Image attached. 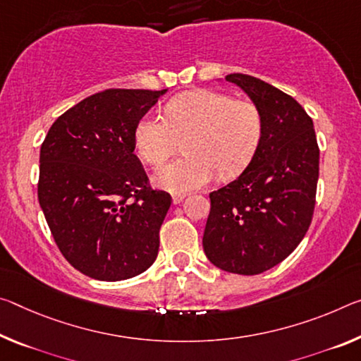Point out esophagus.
I'll use <instances>...</instances> for the list:
<instances>
[{"label": "esophagus", "mask_w": 361, "mask_h": 361, "mask_svg": "<svg viewBox=\"0 0 361 361\" xmlns=\"http://www.w3.org/2000/svg\"><path fill=\"white\" fill-rule=\"evenodd\" d=\"M186 197V194L185 192H180V194H173V196H171V201H173V204H180L183 199Z\"/></svg>", "instance_id": "esophagus-1"}]
</instances>
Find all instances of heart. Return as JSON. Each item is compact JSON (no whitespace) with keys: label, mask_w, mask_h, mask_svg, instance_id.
<instances>
[{"label":"heart","mask_w":361,"mask_h":361,"mask_svg":"<svg viewBox=\"0 0 361 361\" xmlns=\"http://www.w3.org/2000/svg\"><path fill=\"white\" fill-rule=\"evenodd\" d=\"M263 136V116L254 101L234 99L214 90H192L175 96L165 118L141 117L135 127V149L151 167H159L185 141L186 156L164 165L154 183L180 194L214 178L231 180L252 162Z\"/></svg>","instance_id":"heart-1"}]
</instances>
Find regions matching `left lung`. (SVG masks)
I'll use <instances>...</instances> for the list:
<instances>
[{
  "label": "left lung",
  "mask_w": 361,
  "mask_h": 361,
  "mask_svg": "<svg viewBox=\"0 0 361 361\" xmlns=\"http://www.w3.org/2000/svg\"><path fill=\"white\" fill-rule=\"evenodd\" d=\"M260 107L263 136L252 162L209 194L202 245L221 270L259 274L281 263L310 226L319 173L313 120L293 96L245 73H230Z\"/></svg>",
  "instance_id": "1"
}]
</instances>
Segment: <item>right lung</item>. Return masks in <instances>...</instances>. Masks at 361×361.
<instances>
[{"mask_svg":"<svg viewBox=\"0 0 361 361\" xmlns=\"http://www.w3.org/2000/svg\"><path fill=\"white\" fill-rule=\"evenodd\" d=\"M167 90L109 88L68 109L39 151L38 201L61 254L99 281L149 268L171 196L152 190L135 127Z\"/></svg>","mask_w":361,"mask_h":361,"instance_id":"obj_1","label":"right lung"}]
</instances>
